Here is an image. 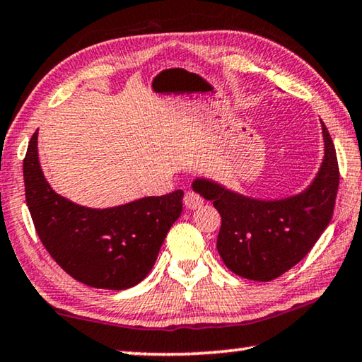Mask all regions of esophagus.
I'll return each mask as SVG.
<instances>
[{
    "instance_id": "obj_1",
    "label": "esophagus",
    "mask_w": 362,
    "mask_h": 362,
    "mask_svg": "<svg viewBox=\"0 0 362 362\" xmlns=\"http://www.w3.org/2000/svg\"><path fill=\"white\" fill-rule=\"evenodd\" d=\"M183 204H185L187 209H197L203 204V198L198 193L188 192L185 193V198H183Z\"/></svg>"
}]
</instances>
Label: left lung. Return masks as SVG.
Segmentation results:
<instances>
[{
    "label": "left lung",
    "instance_id": "8db88e82",
    "mask_svg": "<svg viewBox=\"0 0 362 362\" xmlns=\"http://www.w3.org/2000/svg\"><path fill=\"white\" fill-rule=\"evenodd\" d=\"M322 133V165L310 185L298 195L257 199L214 180H193V190L213 202L221 214L216 247L233 273L253 281H272L298 265L330 224L339 170L335 146L323 122Z\"/></svg>",
    "mask_w": 362,
    "mask_h": 362
}]
</instances>
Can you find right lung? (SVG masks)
<instances>
[{"mask_svg":"<svg viewBox=\"0 0 362 362\" xmlns=\"http://www.w3.org/2000/svg\"><path fill=\"white\" fill-rule=\"evenodd\" d=\"M37 138L35 132L24 158L25 202L47 252L69 276L90 288L122 291L143 281L182 214L183 192L104 209L81 206L47 182Z\"/></svg>","mask_w":362,"mask_h":362,"instance_id":"add662e5","label":"right lung"}]
</instances>
